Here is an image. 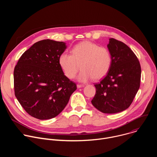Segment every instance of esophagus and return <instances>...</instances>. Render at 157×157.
Masks as SVG:
<instances>
[{
	"label": "esophagus",
	"instance_id": "esophagus-1",
	"mask_svg": "<svg viewBox=\"0 0 157 157\" xmlns=\"http://www.w3.org/2000/svg\"><path fill=\"white\" fill-rule=\"evenodd\" d=\"M84 87V85H81V84H77V87L78 88H81Z\"/></svg>",
	"mask_w": 157,
	"mask_h": 157
}]
</instances>
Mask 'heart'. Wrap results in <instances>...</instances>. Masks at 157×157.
Listing matches in <instances>:
<instances>
[{"label":"heart","instance_id":"b5f03b06","mask_svg":"<svg viewBox=\"0 0 157 157\" xmlns=\"http://www.w3.org/2000/svg\"><path fill=\"white\" fill-rule=\"evenodd\" d=\"M58 63L64 75L69 79L75 78L80 66L81 71L77 79L86 82L92 78L100 79L107 75L111 66L112 56L107 48L84 41L73 47L71 55L61 53Z\"/></svg>","mask_w":157,"mask_h":157}]
</instances>
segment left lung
<instances>
[{"label":"left lung","instance_id":"8db88e82","mask_svg":"<svg viewBox=\"0 0 157 157\" xmlns=\"http://www.w3.org/2000/svg\"><path fill=\"white\" fill-rule=\"evenodd\" d=\"M107 48L112 63L106 76L94 86L96 93L92 104L105 114H115L127 109L138 92L141 67L136 55L122 41L110 38Z\"/></svg>","mask_w":157,"mask_h":157}]
</instances>
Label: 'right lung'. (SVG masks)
<instances>
[{"instance_id": "right-lung-1", "label": "right lung", "mask_w": 157, "mask_h": 157, "mask_svg": "<svg viewBox=\"0 0 157 157\" xmlns=\"http://www.w3.org/2000/svg\"><path fill=\"white\" fill-rule=\"evenodd\" d=\"M67 46L63 41L43 40L18 59L13 71L15 95L31 116L55 117L64 109L76 85L63 73L58 57Z\"/></svg>"}]
</instances>
